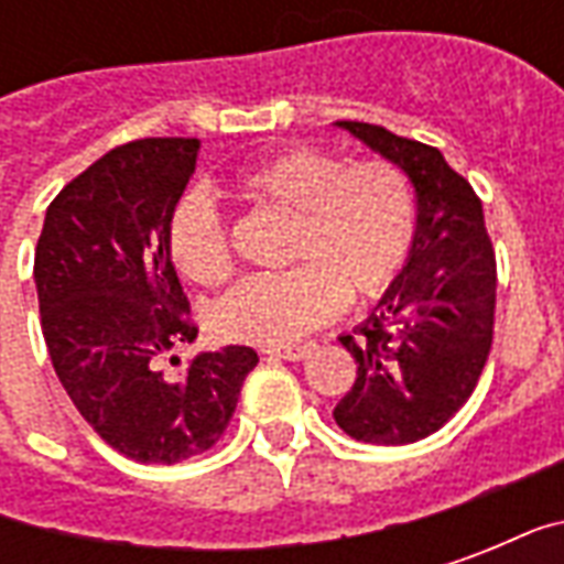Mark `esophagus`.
<instances>
[{
    "mask_svg": "<svg viewBox=\"0 0 564 564\" xmlns=\"http://www.w3.org/2000/svg\"><path fill=\"white\" fill-rule=\"evenodd\" d=\"M262 354L281 356V359L299 362V359H305V356L311 354V344H286V347H269V350H262Z\"/></svg>",
    "mask_w": 564,
    "mask_h": 564,
    "instance_id": "1",
    "label": "esophagus"
}]
</instances>
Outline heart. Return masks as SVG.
Returning <instances> with one entry per match:
<instances>
[{
	"label": "heart",
	"instance_id": "1",
	"mask_svg": "<svg viewBox=\"0 0 564 564\" xmlns=\"http://www.w3.org/2000/svg\"><path fill=\"white\" fill-rule=\"evenodd\" d=\"M247 202L290 210L281 274L235 283L214 307V332L226 341L286 344L317 329L354 299H378L399 281L416 241V198L408 174L390 160L347 162L332 150L283 148L232 177ZM169 253L184 278L220 283L232 250L217 208L205 196L177 202Z\"/></svg>",
	"mask_w": 564,
	"mask_h": 564
}]
</instances>
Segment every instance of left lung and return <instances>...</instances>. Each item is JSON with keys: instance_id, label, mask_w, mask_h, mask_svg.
<instances>
[{"instance_id": "1", "label": "left lung", "mask_w": 564, "mask_h": 564, "mask_svg": "<svg viewBox=\"0 0 564 564\" xmlns=\"http://www.w3.org/2000/svg\"><path fill=\"white\" fill-rule=\"evenodd\" d=\"M335 127L408 174L416 241L371 317L338 338L356 359V380L332 416L356 441L414 444L447 423L480 380L496 326V250L480 198L441 150L371 123Z\"/></svg>"}]
</instances>
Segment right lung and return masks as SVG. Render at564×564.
<instances>
[{"mask_svg":"<svg viewBox=\"0 0 564 564\" xmlns=\"http://www.w3.org/2000/svg\"><path fill=\"white\" fill-rule=\"evenodd\" d=\"M196 156L198 139L108 150L59 189L35 247L56 378L105 444L144 465L214 447L259 362L253 347L232 344L198 354L177 378L160 368L172 347L198 335L169 253V220Z\"/></svg>","mask_w":564,"mask_h":564,"instance_id":"right-lung-1","label":"right lung"}]
</instances>
